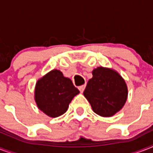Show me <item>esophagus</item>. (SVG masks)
<instances>
[{
    "label": "esophagus",
    "instance_id": "obj_1",
    "mask_svg": "<svg viewBox=\"0 0 153 153\" xmlns=\"http://www.w3.org/2000/svg\"><path fill=\"white\" fill-rule=\"evenodd\" d=\"M85 88H86V85H82V86H79V90L80 91V92H81V93H82V92H83L84 90H85Z\"/></svg>",
    "mask_w": 153,
    "mask_h": 153
}]
</instances>
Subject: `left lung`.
Segmentation results:
<instances>
[{
    "mask_svg": "<svg viewBox=\"0 0 153 153\" xmlns=\"http://www.w3.org/2000/svg\"><path fill=\"white\" fill-rule=\"evenodd\" d=\"M93 78L83 92L93 111L102 117H112L120 111L128 97L123 78L110 68L98 67L92 71Z\"/></svg>",
    "mask_w": 153,
    "mask_h": 153,
    "instance_id": "1",
    "label": "left lung"
}]
</instances>
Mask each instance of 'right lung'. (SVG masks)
<instances>
[{
	"instance_id": "right-lung-1",
	"label": "right lung",
	"mask_w": 153,
	"mask_h": 153,
	"mask_svg": "<svg viewBox=\"0 0 153 153\" xmlns=\"http://www.w3.org/2000/svg\"><path fill=\"white\" fill-rule=\"evenodd\" d=\"M79 94L71 79L59 70H52L37 81L35 101L44 114L57 117L67 112L72 99Z\"/></svg>"
}]
</instances>
